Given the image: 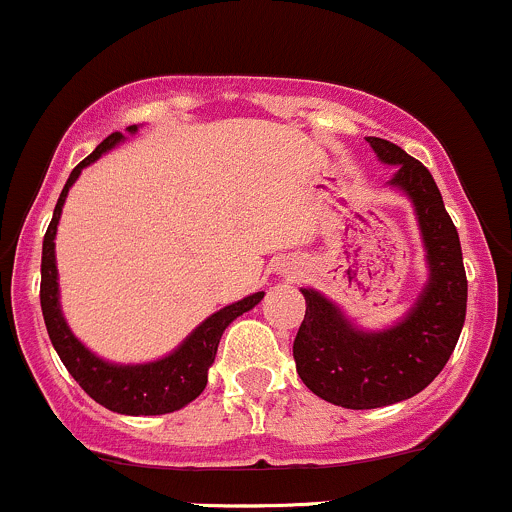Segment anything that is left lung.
I'll return each instance as SVG.
<instances>
[{"label":"left lung","instance_id":"1","mask_svg":"<svg viewBox=\"0 0 512 512\" xmlns=\"http://www.w3.org/2000/svg\"><path fill=\"white\" fill-rule=\"evenodd\" d=\"M366 141L384 163L399 165L391 185L414 200L431 280L404 322L374 334L354 329L322 294L302 289L307 312L292 347L297 374L319 399L344 409H379L426 389L456 349L468 302L461 240L433 175L396 143Z\"/></svg>","mask_w":512,"mask_h":512}]
</instances>
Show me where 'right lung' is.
I'll return each instance as SVG.
<instances>
[{
	"label": "right lung",
	"mask_w": 512,
	"mask_h": 512,
	"mask_svg": "<svg viewBox=\"0 0 512 512\" xmlns=\"http://www.w3.org/2000/svg\"><path fill=\"white\" fill-rule=\"evenodd\" d=\"M128 131L136 133V126H128ZM123 133H111L103 138L96 146V151L89 158L81 160L74 170H71L69 180H66L64 190L59 195V203L54 208V218H51L49 230L44 235V247H41V314H44L46 332H49L51 344H54L56 354L64 361L69 374L79 381L81 389L96 401V404L106 406L108 411L126 416H160L170 414V411L183 409L193 399L203 394L205 384H208V369L218 354L220 337H223L225 327L242 312L255 307L265 292H255L250 297L240 299V302L230 304V307L220 309L213 317L205 319L173 354L165 359L153 361V364L141 366H116L106 364L98 356H94L79 339L71 334L66 327L64 317L59 309V282H56V257H54V237L56 225H59L61 208L69 188L74 180L79 178L81 168L101 156V153L111 151Z\"/></svg>",
	"instance_id": "obj_1"
}]
</instances>
